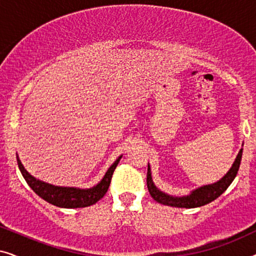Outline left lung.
Wrapping results in <instances>:
<instances>
[{
	"label": "left lung",
	"mask_w": 256,
	"mask_h": 256,
	"mask_svg": "<svg viewBox=\"0 0 256 256\" xmlns=\"http://www.w3.org/2000/svg\"><path fill=\"white\" fill-rule=\"evenodd\" d=\"M241 157H242V149L238 154L236 160H234L232 168H230L228 172L224 176L219 182L214 184L205 185L197 188V190L192 191L191 194L185 196V197H172L164 192L160 191L155 185H154L152 172H150V168L148 166V174H146V186H148L149 194L152 197L155 199L157 202L168 206H174V208H200L208 202H211L222 194L227 190L234 178H236L238 170H239Z\"/></svg>",
	"instance_id": "8db88e82"
}]
</instances>
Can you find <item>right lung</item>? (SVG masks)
Instances as JSON below:
<instances>
[{"label": "right lung", "mask_w": 256, "mask_h": 256, "mask_svg": "<svg viewBox=\"0 0 256 256\" xmlns=\"http://www.w3.org/2000/svg\"><path fill=\"white\" fill-rule=\"evenodd\" d=\"M121 156L115 160L108 171L104 174L102 180L96 186L92 188H62V186H54V185L44 183L36 180V178L31 176L28 171L24 169L23 164L20 163L18 157H17V164L22 172L24 180L28 183V185L32 188L36 194L43 198L44 200L50 202L52 205L58 206V208H86V206L96 204L98 200L106 194L110 188L112 176L115 168L120 162Z\"/></svg>", "instance_id": "1"}]
</instances>
